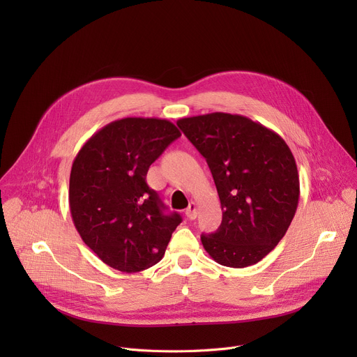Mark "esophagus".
<instances>
[{"label":"esophagus","mask_w":357,"mask_h":357,"mask_svg":"<svg viewBox=\"0 0 357 357\" xmlns=\"http://www.w3.org/2000/svg\"><path fill=\"white\" fill-rule=\"evenodd\" d=\"M185 215H186V218H190V220H195L197 218L198 208H197V204L195 202H191L188 205V208L185 210Z\"/></svg>","instance_id":"esophagus-1"}]
</instances>
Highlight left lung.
<instances>
[{"label": "left lung", "mask_w": 357, "mask_h": 357, "mask_svg": "<svg viewBox=\"0 0 357 357\" xmlns=\"http://www.w3.org/2000/svg\"><path fill=\"white\" fill-rule=\"evenodd\" d=\"M176 124L207 160L221 202L220 229L201 236L205 252L222 266L257 264L285 236L298 207L291 149L273 130L229 112Z\"/></svg>", "instance_id": "1"}]
</instances>
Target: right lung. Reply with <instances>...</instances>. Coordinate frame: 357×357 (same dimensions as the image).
I'll return each mask as SVG.
<instances>
[{
    "mask_svg": "<svg viewBox=\"0 0 357 357\" xmlns=\"http://www.w3.org/2000/svg\"><path fill=\"white\" fill-rule=\"evenodd\" d=\"M181 136L163 119L126 117L92 135L69 178L70 215L85 245L105 265L133 273L156 265L182 218L165 215L146 175Z\"/></svg>",
    "mask_w": 357,
    "mask_h": 357,
    "instance_id": "obj_1",
    "label": "right lung"
}]
</instances>
